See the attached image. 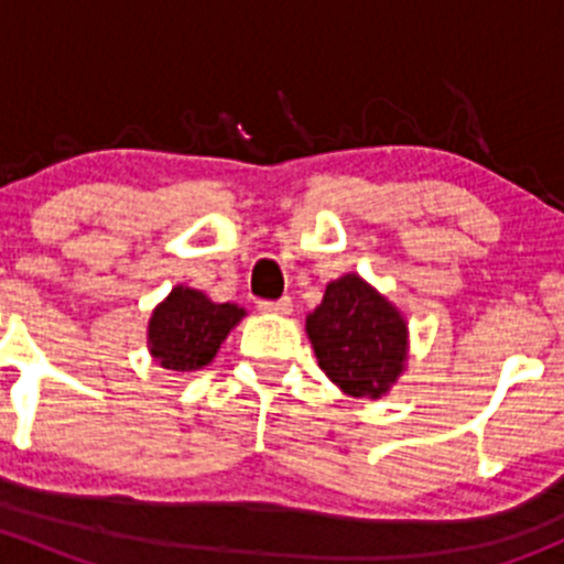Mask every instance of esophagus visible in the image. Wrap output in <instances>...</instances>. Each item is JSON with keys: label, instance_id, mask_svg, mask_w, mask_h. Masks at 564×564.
<instances>
[{"label": "esophagus", "instance_id": "1", "mask_svg": "<svg viewBox=\"0 0 564 564\" xmlns=\"http://www.w3.org/2000/svg\"><path fill=\"white\" fill-rule=\"evenodd\" d=\"M259 311L261 314H289V311H292V300H259Z\"/></svg>", "mask_w": 564, "mask_h": 564}]
</instances>
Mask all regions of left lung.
Masks as SVG:
<instances>
[{"mask_svg":"<svg viewBox=\"0 0 564 564\" xmlns=\"http://www.w3.org/2000/svg\"><path fill=\"white\" fill-rule=\"evenodd\" d=\"M305 329L322 371L349 395L379 398L403 371L406 322L362 278L327 283Z\"/></svg>","mask_w":564,"mask_h":564,"instance_id":"8db88e82","label":"left lung"}]
</instances>
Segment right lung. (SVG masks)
Segmentation results:
<instances>
[{
	"instance_id": "add662e5",
	"label": "right lung",
	"mask_w": 564,
	"mask_h": 564,
	"mask_svg": "<svg viewBox=\"0 0 564 564\" xmlns=\"http://www.w3.org/2000/svg\"><path fill=\"white\" fill-rule=\"evenodd\" d=\"M242 316L240 305L213 303L196 289L176 286L150 318V349L169 371H198L213 362Z\"/></svg>"
}]
</instances>
